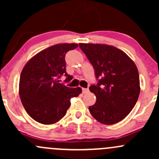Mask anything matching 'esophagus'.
Instances as JSON below:
<instances>
[{
    "mask_svg": "<svg viewBox=\"0 0 159 159\" xmlns=\"http://www.w3.org/2000/svg\"><path fill=\"white\" fill-rule=\"evenodd\" d=\"M89 92V89H86V88H83V93H87Z\"/></svg>",
    "mask_w": 159,
    "mask_h": 159,
    "instance_id": "1",
    "label": "esophagus"
}]
</instances>
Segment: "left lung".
Listing matches in <instances>:
<instances>
[{
    "label": "left lung",
    "instance_id": "left-lung-1",
    "mask_svg": "<svg viewBox=\"0 0 159 159\" xmlns=\"http://www.w3.org/2000/svg\"><path fill=\"white\" fill-rule=\"evenodd\" d=\"M95 70L98 83L89 87L96 96L89 110L94 118L106 125L122 120L137 102L140 92L136 64L116 47L101 44L80 43Z\"/></svg>",
    "mask_w": 159,
    "mask_h": 159
}]
</instances>
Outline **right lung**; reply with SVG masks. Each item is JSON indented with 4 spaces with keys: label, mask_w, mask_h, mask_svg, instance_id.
<instances>
[{
    "label": "right lung",
    "mask_w": 159,
    "mask_h": 159,
    "mask_svg": "<svg viewBox=\"0 0 159 159\" xmlns=\"http://www.w3.org/2000/svg\"><path fill=\"white\" fill-rule=\"evenodd\" d=\"M77 44H57L39 52L26 63L20 78L19 94L29 115L42 124L57 123L65 116L70 98L82 93L80 87L70 88L60 83L64 75L66 82L73 76L66 72V52Z\"/></svg>",
    "instance_id": "right-lung-1"
}]
</instances>
